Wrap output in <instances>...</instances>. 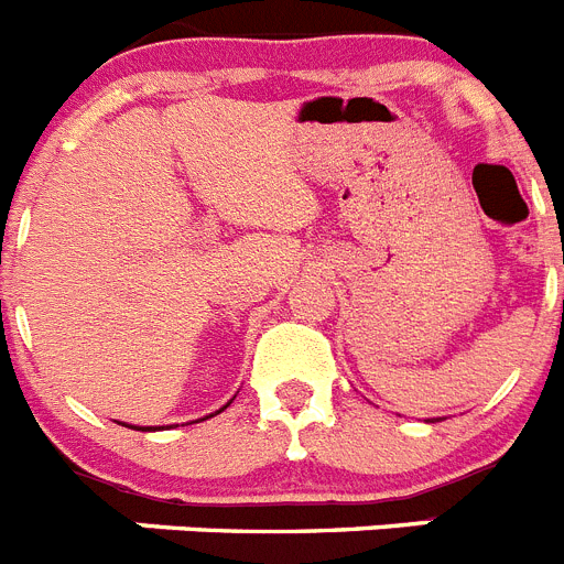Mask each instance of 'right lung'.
<instances>
[{
	"mask_svg": "<svg viewBox=\"0 0 564 564\" xmlns=\"http://www.w3.org/2000/svg\"><path fill=\"white\" fill-rule=\"evenodd\" d=\"M203 421H206V417H203ZM132 430H134V426H132Z\"/></svg>",
	"mask_w": 564,
	"mask_h": 564,
	"instance_id": "right-lung-1",
	"label": "right lung"
}]
</instances>
